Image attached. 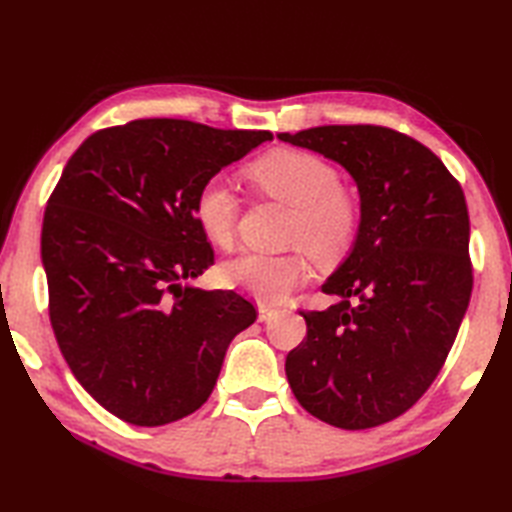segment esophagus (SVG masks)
I'll list each match as a JSON object with an SVG mask.
<instances>
[{
    "mask_svg": "<svg viewBox=\"0 0 512 512\" xmlns=\"http://www.w3.org/2000/svg\"><path fill=\"white\" fill-rule=\"evenodd\" d=\"M277 314V308H273V306H266V303H262V306L257 308V319L259 321H268V319H273Z\"/></svg>",
    "mask_w": 512,
    "mask_h": 512,
    "instance_id": "34e87169",
    "label": "esophagus"
}]
</instances>
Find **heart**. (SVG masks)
<instances>
[{
	"instance_id": "heart-1",
	"label": "heart",
	"mask_w": 512,
	"mask_h": 512,
	"mask_svg": "<svg viewBox=\"0 0 512 512\" xmlns=\"http://www.w3.org/2000/svg\"><path fill=\"white\" fill-rule=\"evenodd\" d=\"M257 189L292 206L286 242L301 246L319 262H330L352 244L358 228V206L341 187V176L328 160L299 149H277L257 158L246 169ZM195 222L217 246L233 242L239 200L222 178L200 184L193 198ZM306 275V259L299 250L284 255L248 253L220 266L224 286L244 292L262 303H279Z\"/></svg>"
}]
</instances>
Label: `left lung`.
<instances>
[{"label": "left lung", "mask_w": 512, "mask_h": 512, "mask_svg": "<svg viewBox=\"0 0 512 512\" xmlns=\"http://www.w3.org/2000/svg\"><path fill=\"white\" fill-rule=\"evenodd\" d=\"M350 171L361 195L352 253L323 284L341 297L301 312L308 334L286 356L299 405L339 429L402 416L431 387L473 290L469 209L444 162L380 125L279 134Z\"/></svg>", "instance_id": "obj_1"}]
</instances>
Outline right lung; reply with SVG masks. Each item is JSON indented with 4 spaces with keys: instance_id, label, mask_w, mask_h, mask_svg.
I'll return each instance as SVG.
<instances>
[{
    "instance_id": "add662e5",
    "label": "right lung",
    "mask_w": 512,
    "mask_h": 512,
    "mask_svg": "<svg viewBox=\"0 0 512 512\" xmlns=\"http://www.w3.org/2000/svg\"><path fill=\"white\" fill-rule=\"evenodd\" d=\"M270 132L140 118L92 134L54 187L41 231L50 323L83 389L160 427L200 409L235 336L257 319L233 290L182 281L213 264L195 222L204 180Z\"/></svg>"
}]
</instances>
